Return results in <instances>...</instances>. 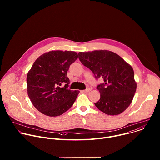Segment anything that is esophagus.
<instances>
[{"instance_id":"esophagus-1","label":"esophagus","mask_w":160,"mask_h":160,"mask_svg":"<svg viewBox=\"0 0 160 160\" xmlns=\"http://www.w3.org/2000/svg\"><path fill=\"white\" fill-rule=\"evenodd\" d=\"M90 90H91V89L90 88H87L85 90H82V92H89V91H90Z\"/></svg>"}]
</instances>
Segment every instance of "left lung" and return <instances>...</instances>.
I'll use <instances>...</instances> for the list:
<instances>
[{
    "label": "left lung",
    "mask_w": 160,
    "mask_h": 160,
    "mask_svg": "<svg viewBox=\"0 0 160 160\" xmlns=\"http://www.w3.org/2000/svg\"><path fill=\"white\" fill-rule=\"evenodd\" d=\"M81 62L92 72L96 79L103 78L97 86L101 94L95 104L108 115H117L130 104L136 91L132 67L115 52L106 50L80 52Z\"/></svg>",
    "instance_id": "8db88e82"
}]
</instances>
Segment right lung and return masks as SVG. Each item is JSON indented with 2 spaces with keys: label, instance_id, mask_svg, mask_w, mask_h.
<instances>
[{
  "label": "right lung",
  "instance_id": "right-lung-1",
  "mask_svg": "<svg viewBox=\"0 0 160 160\" xmlns=\"http://www.w3.org/2000/svg\"><path fill=\"white\" fill-rule=\"evenodd\" d=\"M77 58L74 51H52L41 55L32 65L27 77L28 95L43 115L59 116L75 102L80 91L68 88L67 72Z\"/></svg>",
  "mask_w": 160,
  "mask_h": 160
}]
</instances>
